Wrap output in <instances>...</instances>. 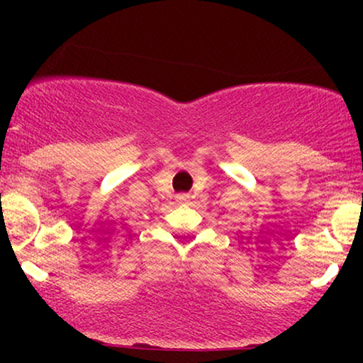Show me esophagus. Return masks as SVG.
<instances>
[{
  "instance_id": "obj_1",
  "label": "esophagus",
  "mask_w": 363,
  "mask_h": 363,
  "mask_svg": "<svg viewBox=\"0 0 363 363\" xmlns=\"http://www.w3.org/2000/svg\"><path fill=\"white\" fill-rule=\"evenodd\" d=\"M176 199H177V203H181V205H184V203H189L191 196H189V194H177Z\"/></svg>"
}]
</instances>
